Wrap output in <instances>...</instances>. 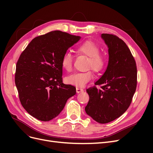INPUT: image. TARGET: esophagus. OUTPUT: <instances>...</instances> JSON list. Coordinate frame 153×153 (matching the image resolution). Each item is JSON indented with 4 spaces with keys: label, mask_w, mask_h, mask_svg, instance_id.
I'll use <instances>...</instances> for the list:
<instances>
[{
    "label": "esophagus",
    "mask_w": 153,
    "mask_h": 153,
    "mask_svg": "<svg viewBox=\"0 0 153 153\" xmlns=\"http://www.w3.org/2000/svg\"><path fill=\"white\" fill-rule=\"evenodd\" d=\"M76 92H77V93H80V92H84V89H81V88H79V87H76Z\"/></svg>",
    "instance_id": "esophagus-1"
}]
</instances>
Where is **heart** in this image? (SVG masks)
Wrapping results in <instances>:
<instances>
[{"label": "heart", "mask_w": 153, "mask_h": 153, "mask_svg": "<svg viewBox=\"0 0 153 153\" xmlns=\"http://www.w3.org/2000/svg\"><path fill=\"white\" fill-rule=\"evenodd\" d=\"M77 52L89 57L87 62V68H92L95 72H100L105 66L106 60L102 55L100 54L99 46L91 41H86L78 46ZM61 66L66 71H71L73 68V57L69 52H66L61 58ZM94 75L92 71L78 72L73 73L66 77V81L69 84L76 87H84L91 79Z\"/></svg>", "instance_id": "1"}]
</instances>
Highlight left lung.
Returning <instances> with one entry per match:
<instances>
[{"instance_id": "obj_1", "label": "left lung", "mask_w": 153, "mask_h": 153, "mask_svg": "<svg viewBox=\"0 0 153 153\" xmlns=\"http://www.w3.org/2000/svg\"><path fill=\"white\" fill-rule=\"evenodd\" d=\"M108 48L107 68L96 85L86 90L89 100L85 108L87 115L101 124L119 117L130 105L137 84L136 62L126 44L117 36L102 34Z\"/></svg>"}]
</instances>
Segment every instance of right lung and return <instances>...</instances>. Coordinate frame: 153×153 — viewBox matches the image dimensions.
<instances>
[{
    "label": "right lung",
    "mask_w": 153,
    "mask_h": 153,
    "mask_svg": "<svg viewBox=\"0 0 153 153\" xmlns=\"http://www.w3.org/2000/svg\"><path fill=\"white\" fill-rule=\"evenodd\" d=\"M80 37L54 30L36 37L18 59L15 84L23 107L42 121L56 117L76 88L62 83L61 58Z\"/></svg>",
    "instance_id": "right-lung-1"
}]
</instances>
